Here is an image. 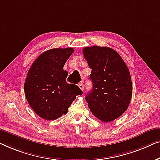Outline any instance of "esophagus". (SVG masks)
Instances as JSON below:
<instances>
[{"mask_svg":"<svg viewBox=\"0 0 160 160\" xmlns=\"http://www.w3.org/2000/svg\"><path fill=\"white\" fill-rule=\"evenodd\" d=\"M78 86H79L80 90H82V91H83V89H84V85H83V84H82V82H80L79 84H78Z\"/></svg>","mask_w":160,"mask_h":160,"instance_id":"1","label":"esophagus"}]
</instances>
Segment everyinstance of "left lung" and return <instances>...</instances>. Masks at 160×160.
<instances>
[{
  "label": "left lung",
  "mask_w": 160,
  "mask_h": 160,
  "mask_svg": "<svg viewBox=\"0 0 160 160\" xmlns=\"http://www.w3.org/2000/svg\"><path fill=\"white\" fill-rule=\"evenodd\" d=\"M83 55L91 69L93 82L85 100L96 118L111 122L124 113L131 100L129 69L119 53L109 47H85Z\"/></svg>",
  "instance_id": "obj_1"
}]
</instances>
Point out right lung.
<instances>
[{
  "label": "right lung",
  "mask_w": 160,
  "mask_h": 160,
  "mask_svg": "<svg viewBox=\"0 0 160 160\" xmlns=\"http://www.w3.org/2000/svg\"><path fill=\"white\" fill-rule=\"evenodd\" d=\"M72 48H53L36 58L29 69L24 93L31 108L40 118L53 120L66 114L68 108L82 91L78 85L66 82L64 70Z\"/></svg>",
  "instance_id": "obj_1"
}]
</instances>
